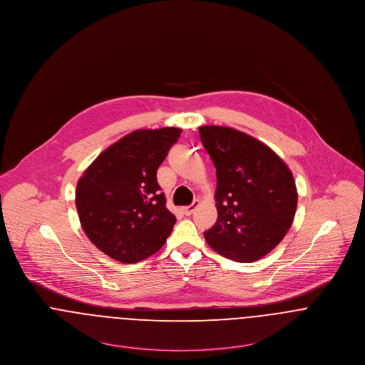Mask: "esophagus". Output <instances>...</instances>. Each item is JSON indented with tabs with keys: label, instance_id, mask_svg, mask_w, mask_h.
Wrapping results in <instances>:
<instances>
[{
	"label": "esophagus",
	"instance_id": "1",
	"mask_svg": "<svg viewBox=\"0 0 365 365\" xmlns=\"http://www.w3.org/2000/svg\"><path fill=\"white\" fill-rule=\"evenodd\" d=\"M199 200H194L191 205H188V206H184L182 207V212H184V215H187V216H190V215H192L194 213V210L198 207Z\"/></svg>",
	"mask_w": 365,
	"mask_h": 365
}]
</instances>
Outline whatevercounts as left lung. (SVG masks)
Listing matches in <instances>:
<instances>
[{
	"label": "left lung",
	"mask_w": 365,
	"mask_h": 365,
	"mask_svg": "<svg viewBox=\"0 0 365 365\" xmlns=\"http://www.w3.org/2000/svg\"><path fill=\"white\" fill-rule=\"evenodd\" d=\"M216 167L217 222L203 232L207 244L237 262L269 254L289 232L297 188L287 165L261 140L229 127H199Z\"/></svg>",
	"instance_id": "1"
}]
</instances>
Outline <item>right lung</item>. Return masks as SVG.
Here are the masks:
<instances>
[{"label":"right lung","instance_id":"add662e5","mask_svg":"<svg viewBox=\"0 0 365 365\" xmlns=\"http://www.w3.org/2000/svg\"><path fill=\"white\" fill-rule=\"evenodd\" d=\"M182 130H138L108 146L79 178L75 205L89 240L110 258L135 264L166 242L175 216L158 168Z\"/></svg>","mask_w":365,"mask_h":365}]
</instances>
